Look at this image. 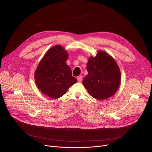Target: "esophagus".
<instances>
[{
	"mask_svg": "<svg viewBox=\"0 0 152 152\" xmlns=\"http://www.w3.org/2000/svg\"><path fill=\"white\" fill-rule=\"evenodd\" d=\"M77 80L79 82H81L82 81V76H79L77 77Z\"/></svg>",
	"mask_w": 152,
	"mask_h": 152,
	"instance_id": "esophagus-1",
	"label": "esophagus"
}]
</instances>
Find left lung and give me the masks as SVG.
Segmentation results:
<instances>
[{
    "instance_id": "1",
    "label": "left lung",
    "mask_w": 152,
    "mask_h": 152,
    "mask_svg": "<svg viewBox=\"0 0 152 152\" xmlns=\"http://www.w3.org/2000/svg\"><path fill=\"white\" fill-rule=\"evenodd\" d=\"M88 75L82 83L93 97L107 99L117 91L121 82V72L115 59L106 52L98 51L91 56L86 66Z\"/></svg>"
}]
</instances>
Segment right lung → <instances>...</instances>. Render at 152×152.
I'll return each mask as SVG.
<instances>
[{
	"label": "right lung",
	"instance_id": "1",
	"mask_svg": "<svg viewBox=\"0 0 152 152\" xmlns=\"http://www.w3.org/2000/svg\"><path fill=\"white\" fill-rule=\"evenodd\" d=\"M68 52L61 45L49 49L39 62L34 78L38 88L52 99L66 94L70 86L77 82L66 63Z\"/></svg>",
	"mask_w": 152,
	"mask_h": 152
}]
</instances>
